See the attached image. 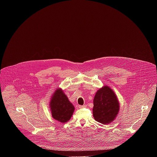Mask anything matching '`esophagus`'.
<instances>
[{
	"instance_id": "obj_1",
	"label": "esophagus",
	"mask_w": 157,
	"mask_h": 157,
	"mask_svg": "<svg viewBox=\"0 0 157 157\" xmlns=\"http://www.w3.org/2000/svg\"><path fill=\"white\" fill-rule=\"evenodd\" d=\"M86 105H79V109H82L84 107H85Z\"/></svg>"
}]
</instances>
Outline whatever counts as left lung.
<instances>
[{"mask_svg":"<svg viewBox=\"0 0 157 157\" xmlns=\"http://www.w3.org/2000/svg\"><path fill=\"white\" fill-rule=\"evenodd\" d=\"M93 103V117L99 123L109 124L115 120L119 114L120 104L117 97L107 86L105 85L98 90Z\"/></svg>","mask_w":157,"mask_h":157,"instance_id":"8db88e82","label":"left lung"}]
</instances>
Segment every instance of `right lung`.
<instances>
[{
	"label": "right lung",
	"instance_id": "obj_1",
	"mask_svg": "<svg viewBox=\"0 0 157 157\" xmlns=\"http://www.w3.org/2000/svg\"><path fill=\"white\" fill-rule=\"evenodd\" d=\"M49 105L53 118L61 123L70 121L75 110L74 105L61 88L56 89Z\"/></svg>",
	"mask_w": 157,
	"mask_h": 157
}]
</instances>
